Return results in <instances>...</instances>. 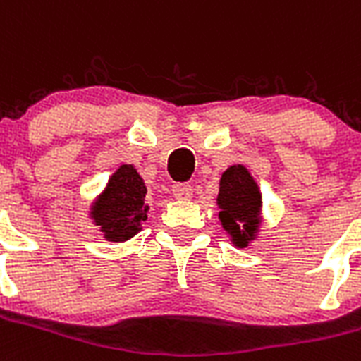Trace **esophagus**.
<instances>
[{
	"mask_svg": "<svg viewBox=\"0 0 361 361\" xmlns=\"http://www.w3.org/2000/svg\"><path fill=\"white\" fill-rule=\"evenodd\" d=\"M172 194L180 202H189L192 198V187L189 183H176L172 187Z\"/></svg>",
	"mask_w": 361,
	"mask_h": 361,
	"instance_id": "obj_1",
	"label": "esophagus"
}]
</instances>
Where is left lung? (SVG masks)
Instances as JSON below:
<instances>
[{"label": "left lung", "instance_id": "1", "mask_svg": "<svg viewBox=\"0 0 361 361\" xmlns=\"http://www.w3.org/2000/svg\"><path fill=\"white\" fill-rule=\"evenodd\" d=\"M216 205L219 224L236 249H245L262 233L263 202L262 190L241 163H234L221 172Z\"/></svg>", "mask_w": 361, "mask_h": 361}]
</instances>
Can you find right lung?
I'll use <instances>...</instances> for the list:
<instances>
[{
    "label": "right lung",
    "mask_w": 361,
    "mask_h": 361,
    "mask_svg": "<svg viewBox=\"0 0 361 361\" xmlns=\"http://www.w3.org/2000/svg\"><path fill=\"white\" fill-rule=\"evenodd\" d=\"M147 187L134 165H120L89 203V219L106 241L123 243L142 231L149 212Z\"/></svg>",
    "instance_id": "right-lung-1"
}]
</instances>
